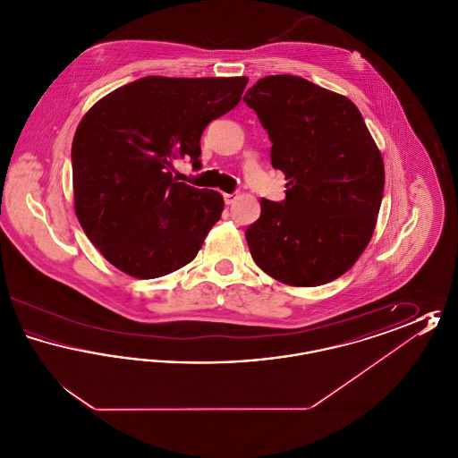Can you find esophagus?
Here are the masks:
<instances>
[{
	"label": "esophagus",
	"instance_id": "esophagus-1",
	"mask_svg": "<svg viewBox=\"0 0 458 458\" xmlns=\"http://www.w3.org/2000/svg\"><path fill=\"white\" fill-rule=\"evenodd\" d=\"M223 199H225V204L230 206L237 199V194H223Z\"/></svg>",
	"mask_w": 458,
	"mask_h": 458
}]
</instances>
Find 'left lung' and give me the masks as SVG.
Listing matches in <instances>:
<instances>
[{
	"mask_svg": "<svg viewBox=\"0 0 458 458\" xmlns=\"http://www.w3.org/2000/svg\"><path fill=\"white\" fill-rule=\"evenodd\" d=\"M243 101L288 180L284 200L261 199V216L245 230L252 259L292 286L336 280L368 247L385 189L383 157L360 111L295 75L264 77Z\"/></svg>",
	"mask_w": 458,
	"mask_h": 458,
	"instance_id": "obj_1",
	"label": "left lung"
}]
</instances>
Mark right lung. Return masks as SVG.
I'll return each instance as SVG.
<instances>
[{
    "instance_id": "add662e5",
    "label": "right lung",
    "mask_w": 458,
    "mask_h": 458,
    "mask_svg": "<svg viewBox=\"0 0 458 458\" xmlns=\"http://www.w3.org/2000/svg\"><path fill=\"white\" fill-rule=\"evenodd\" d=\"M247 77H144L89 109L72 144L75 213L120 271L151 280L192 261L221 218L223 197L174 178L199 165L209 122L239 105Z\"/></svg>"
}]
</instances>
